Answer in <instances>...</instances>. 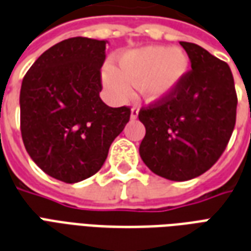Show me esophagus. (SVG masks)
<instances>
[{
    "label": "esophagus",
    "instance_id": "esophagus-1",
    "mask_svg": "<svg viewBox=\"0 0 251 251\" xmlns=\"http://www.w3.org/2000/svg\"><path fill=\"white\" fill-rule=\"evenodd\" d=\"M138 115H139V107L138 105H133L132 108H131V119H135L138 118Z\"/></svg>",
    "mask_w": 251,
    "mask_h": 251
}]
</instances>
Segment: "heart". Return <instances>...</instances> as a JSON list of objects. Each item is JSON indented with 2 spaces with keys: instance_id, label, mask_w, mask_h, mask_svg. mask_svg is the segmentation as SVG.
Segmentation results:
<instances>
[{
  "instance_id": "1",
  "label": "heart",
  "mask_w": 251,
  "mask_h": 251,
  "mask_svg": "<svg viewBox=\"0 0 251 251\" xmlns=\"http://www.w3.org/2000/svg\"><path fill=\"white\" fill-rule=\"evenodd\" d=\"M186 54L179 49L146 47L122 53L116 68H105L103 80L108 92L116 100L129 96V84H138L140 93L150 101L164 98L176 87L187 72Z\"/></svg>"
}]
</instances>
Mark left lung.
I'll return each mask as SVG.
<instances>
[{
	"label": "left lung",
	"instance_id": "obj_1",
	"mask_svg": "<svg viewBox=\"0 0 251 251\" xmlns=\"http://www.w3.org/2000/svg\"><path fill=\"white\" fill-rule=\"evenodd\" d=\"M180 45L191 69L168 95L139 111L144 164L175 182L197 178L217 163L231 138L238 103L227 63L197 44Z\"/></svg>",
	"mask_w": 251,
	"mask_h": 251
}]
</instances>
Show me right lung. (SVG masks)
Listing matches in <instances>:
<instances>
[{
  "label": "right lung",
  "mask_w": 251,
  "mask_h": 251,
  "mask_svg": "<svg viewBox=\"0 0 251 251\" xmlns=\"http://www.w3.org/2000/svg\"><path fill=\"white\" fill-rule=\"evenodd\" d=\"M105 41L72 37L53 45L24 76L20 124L33 162L52 178L76 183L101 168L131 108L99 96Z\"/></svg>",
  "instance_id": "right-lung-1"
}]
</instances>
